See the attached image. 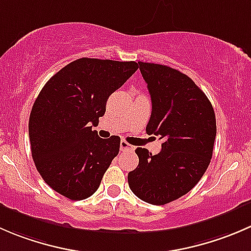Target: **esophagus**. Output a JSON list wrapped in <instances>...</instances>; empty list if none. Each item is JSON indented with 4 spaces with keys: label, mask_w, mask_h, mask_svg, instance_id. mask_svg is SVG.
Masks as SVG:
<instances>
[{
    "label": "esophagus",
    "mask_w": 251,
    "mask_h": 251,
    "mask_svg": "<svg viewBox=\"0 0 251 251\" xmlns=\"http://www.w3.org/2000/svg\"><path fill=\"white\" fill-rule=\"evenodd\" d=\"M133 146L128 144L126 141H121L120 142V151H133Z\"/></svg>",
    "instance_id": "esophagus-1"
}]
</instances>
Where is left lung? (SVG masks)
Listing matches in <instances>:
<instances>
[{
	"mask_svg": "<svg viewBox=\"0 0 251 251\" xmlns=\"http://www.w3.org/2000/svg\"><path fill=\"white\" fill-rule=\"evenodd\" d=\"M151 100L146 131L163 140L160 153L138 147L140 163L127 176L141 201L164 205L188 193L209 166L216 137L211 103L194 81L174 68L138 62Z\"/></svg>",
	"mask_w": 251,
	"mask_h": 251,
	"instance_id": "left-lung-1",
	"label": "left lung"
}]
</instances>
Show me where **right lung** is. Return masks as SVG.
<instances>
[{
	"instance_id": "1",
	"label": "right lung",
	"mask_w": 251,
	"mask_h": 251,
	"mask_svg": "<svg viewBox=\"0 0 251 251\" xmlns=\"http://www.w3.org/2000/svg\"><path fill=\"white\" fill-rule=\"evenodd\" d=\"M137 69L136 62L80 58L42 87L30 113L29 138L35 166L53 191L72 201L97 191L120 137H98L92 126L109 96Z\"/></svg>"
}]
</instances>
